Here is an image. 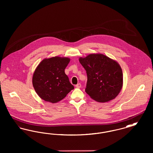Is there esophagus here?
Returning a JSON list of instances; mask_svg holds the SVG:
<instances>
[{
    "mask_svg": "<svg viewBox=\"0 0 153 153\" xmlns=\"http://www.w3.org/2000/svg\"><path fill=\"white\" fill-rule=\"evenodd\" d=\"M75 87L76 88H81V85L80 83H79V84H77V85H76Z\"/></svg>",
    "mask_w": 153,
    "mask_h": 153,
    "instance_id": "esophagus-1",
    "label": "esophagus"
}]
</instances>
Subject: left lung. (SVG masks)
Segmentation results:
<instances>
[{
  "mask_svg": "<svg viewBox=\"0 0 153 153\" xmlns=\"http://www.w3.org/2000/svg\"><path fill=\"white\" fill-rule=\"evenodd\" d=\"M79 61L87 74L88 95L101 102L115 99L123 85L122 71L117 62L102 54H89Z\"/></svg>",
  "mask_w": 153,
  "mask_h": 153,
  "instance_id": "1",
  "label": "left lung"
}]
</instances>
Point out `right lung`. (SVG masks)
<instances>
[{
  "label": "right lung",
  "mask_w": 153,
  "mask_h": 153,
  "mask_svg": "<svg viewBox=\"0 0 153 153\" xmlns=\"http://www.w3.org/2000/svg\"><path fill=\"white\" fill-rule=\"evenodd\" d=\"M69 61V58L56 57L44 59L37 66L33 77V85L42 99L55 103L74 89L65 73Z\"/></svg>",
  "instance_id": "obj_1"
}]
</instances>
